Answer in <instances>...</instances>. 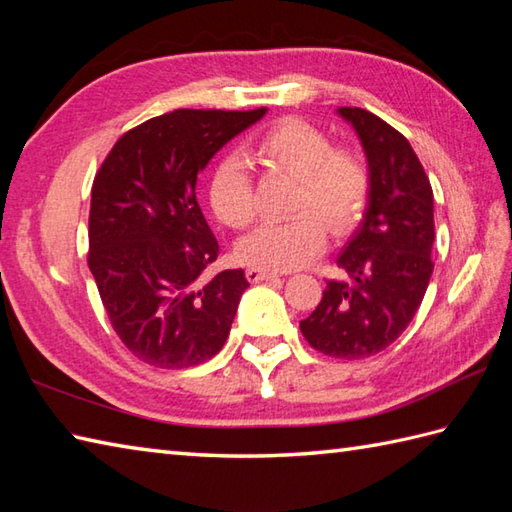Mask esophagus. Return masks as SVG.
<instances>
[{
    "instance_id": "esophagus-1",
    "label": "esophagus",
    "mask_w": 512,
    "mask_h": 512,
    "mask_svg": "<svg viewBox=\"0 0 512 512\" xmlns=\"http://www.w3.org/2000/svg\"><path fill=\"white\" fill-rule=\"evenodd\" d=\"M246 277L250 284H259V281H268V279H277L279 275L273 273V270H262V268H248Z\"/></svg>"
}]
</instances>
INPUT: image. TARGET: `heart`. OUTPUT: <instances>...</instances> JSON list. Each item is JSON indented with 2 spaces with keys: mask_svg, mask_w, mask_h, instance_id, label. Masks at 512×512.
<instances>
[{
  "mask_svg": "<svg viewBox=\"0 0 512 512\" xmlns=\"http://www.w3.org/2000/svg\"><path fill=\"white\" fill-rule=\"evenodd\" d=\"M257 158L266 167L297 176L286 222H266L237 244L246 266L295 270L312 262L328 244V233H343L361 215L369 173L361 156L334 147L323 129L299 118H284L259 138ZM211 206L226 226L244 228L255 220L253 180L244 160L226 158L211 178Z\"/></svg>",
  "mask_w": 512,
  "mask_h": 512,
  "instance_id": "obj_1",
  "label": "heart"
}]
</instances>
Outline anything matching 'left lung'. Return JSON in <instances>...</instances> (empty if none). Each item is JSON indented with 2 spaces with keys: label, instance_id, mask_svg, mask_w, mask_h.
Segmentation results:
<instances>
[{
  "label": "left lung",
  "instance_id": "left-lung-1",
  "mask_svg": "<svg viewBox=\"0 0 512 512\" xmlns=\"http://www.w3.org/2000/svg\"><path fill=\"white\" fill-rule=\"evenodd\" d=\"M365 151L369 189L363 220L330 279L301 321L306 341L334 358H365L394 343L416 317L433 273V191L416 151L394 127L361 107L336 110Z\"/></svg>",
  "mask_w": 512,
  "mask_h": 512
}]
</instances>
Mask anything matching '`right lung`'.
I'll return each mask as SVG.
<instances>
[{"mask_svg":"<svg viewBox=\"0 0 512 512\" xmlns=\"http://www.w3.org/2000/svg\"><path fill=\"white\" fill-rule=\"evenodd\" d=\"M266 112L156 116L121 136L96 173L88 264L116 334L140 361L200 365L228 339L250 284L242 268L204 275L220 246L195 182L228 140Z\"/></svg>","mask_w":512,"mask_h":512,"instance_id":"1","label":"right lung"}]
</instances>
